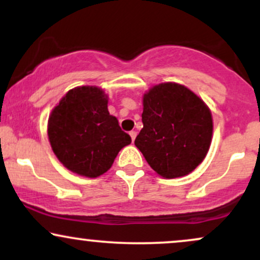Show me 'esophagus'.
<instances>
[{
  "label": "esophagus",
  "instance_id": "1",
  "mask_svg": "<svg viewBox=\"0 0 260 260\" xmlns=\"http://www.w3.org/2000/svg\"><path fill=\"white\" fill-rule=\"evenodd\" d=\"M129 136H131V138H132V140L134 142V139H136V137H137V132H136V131H131Z\"/></svg>",
  "mask_w": 260,
  "mask_h": 260
}]
</instances>
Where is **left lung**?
I'll use <instances>...</instances> for the list:
<instances>
[{
	"label": "left lung",
	"mask_w": 260,
	"mask_h": 260,
	"mask_svg": "<svg viewBox=\"0 0 260 260\" xmlns=\"http://www.w3.org/2000/svg\"><path fill=\"white\" fill-rule=\"evenodd\" d=\"M142 122L134 144L161 177L186 176L204 160L213 136L211 112L184 85L162 83L145 92Z\"/></svg>",
	"instance_id": "1"
}]
</instances>
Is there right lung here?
Instances as JSON below:
<instances>
[{
  "label": "right lung",
  "instance_id": "right-lung-1",
  "mask_svg": "<svg viewBox=\"0 0 260 260\" xmlns=\"http://www.w3.org/2000/svg\"><path fill=\"white\" fill-rule=\"evenodd\" d=\"M47 134L66 168L90 178L105 174L118 151L132 142L110 115L107 95L89 85L74 88L62 98L50 115Z\"/></svg>",
  "mask_w": 260,
  "mask_h": 260
}]
</instances>
